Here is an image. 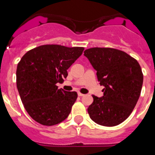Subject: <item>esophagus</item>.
<instances>
[{
    "label": "esophagus",
    "instance_id": "esophagus-1",
    "mask_svg": "<svg viewBox=\"0 0 155 155\" xmlns=\"http://www.w3.org/2000/svg\"><path fill=\"white\" fill-rule=\"evenodd\" d=\"M78 96H79V97H83V96H84V94H82V93H78Z\"/></svg>",
    "mask_w": 155,
    "mask_h": 155
}]
</instances>
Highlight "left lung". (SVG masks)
Segmentation results:
<instances>
[{"label": "left lung", "instance_id": "8db88e82", "mask_svg": "<svg viewBox=\"0 0 155 155\" xmlns=\"http://www.w3.org/2000/svg\"><path fill=\"white\" fill-rule=\"evenodd\" d=\"M84 55L97 71L98 82L104 86V95H92L94 101L87 108L94 122L115 126L130 116L142 89V70L138 61L120 50L111 48L87 49Z\"/></svg>", "mask_w": 155, "mask_h": 155}]
</instances>
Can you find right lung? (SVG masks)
<instances>
[{
	"label": "right lung",
	"mask_w": 155,
	"mask_h": 155,
	"mask_svg": "<svg viewBox=\"0 0 155 155\" xmlns=\"http://www.w3.org/2000/svg\"><path fill=\"white\" fill-rule=\"evenodd\" d=\"M83 50L46 44L22 56L16 70V84L24 107L33 120L51 126L68 116L77 93L58 89L56 84L67 77V69Z\"/></svg>",
	"instance_id": "1"
}]
</instances>
